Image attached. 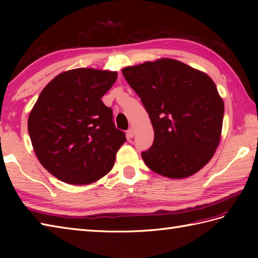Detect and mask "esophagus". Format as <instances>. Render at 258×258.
Listing matches in <instances>:
<instances>
[{"instance_id":"34e87169","label":"esophagus","mask_w":258,"mask_h":258,"mask_svg":"<svg viewBox=\"0 0 258 258\" xmlns=\"http://www.w3.org/2000/svg\"><path fill=\"white\" fill-rule=\"evenodd\" d=\"M134 134H135V131H134V128H133V127L128 128V131H127V139H133Z\"/></svg>"}]
</instances>
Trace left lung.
I'll return each mask as SVG.
<instances>
[{"instance_id":"left-lung-1","label":"left lung","mask_w":258,"mask_h":258,"mask_svg":"<svg viewBox=\"0 0 258 258\" xmlns=\"http://www.w3.org/2000/svg\"><path fill=\"white\" fill-rule=\"evenodd\" d=\"M122 72L154 128V143L142 153L146 166L174 179L199 172L215 154L222 135L224 102L214 81L166 57Z\"/></svg>"}]
</instances>
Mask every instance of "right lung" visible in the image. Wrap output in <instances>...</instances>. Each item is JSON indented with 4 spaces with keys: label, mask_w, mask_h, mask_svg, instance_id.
Instances as JSON below:
<instances>
[{
    "label": "right lung",
    "mask_w": 258,
    "mask_h": 258,
    "mask_svg": "<svg viewBox=\"0 0 258 258\" xmlns=\"http://www.w3.org/2000/svg\"><path fill=\"white\" fill-rule=\"evenodd\" d=\"M117 72L74 69L42 90L27 120L38 162L62 182L87 185L111 171L125 135L115 127L102 96Z\"/></svg>",
    "instance_id": "right-lung-1"
}]
</instances>
